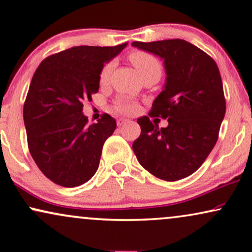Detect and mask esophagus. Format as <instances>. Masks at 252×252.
I'll return each instance as SVG.
<instances>
[{
	"instance_id": "esophagus-1",
	"label": "esophagus",
	"mask_w": 252,
	"mask_h": 252,
	"mask_svg": "<svg viewBox=\"0 0 252 252\" xmlns=\"http://www.w3.org/2000/svg\"><path fill=\"white\" fill-rule=\"evenodd\" d=\"M127 122H129V120L123 119V118H120V119L118 120V126H123V125H126V123H127Z\"/></svg>"
}]
</instances>
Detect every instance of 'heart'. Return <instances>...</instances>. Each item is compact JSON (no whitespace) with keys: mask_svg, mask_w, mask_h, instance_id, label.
<instances>
[{"mask_svg":"<svg viewBox=\"0 0 252 252\" xmlns=\"http://www.w3.org/2000/svg\"><path fill=\"white\" fill-rule=\"evenodd\" d=\"M130 62L133 63V66L137 68L139 74L145 76L147 74L156 73L160 75L161 73V66L159 62L156 59L153 55L143 53V51H134V53L129 56ZM113 69V63H107L106 65L103 67L101 73H99V83L106 84L109 82L110 75ZM117 109L121 113L125 114H132L138 110L137 103L126 98H121L117 102Z\"/></svg>","mask_w":252,"mask_h":252,"instance_id":"obj_1","label":"heart"}]
</instances>
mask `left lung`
Masks as SVG:
<instances>
[{"instance_id": "1", "label": "left lung", "mask_w": 252, "mask_h": 252, "mask_svg": "<svg viewBox=\"0 0 252 252\" xmlns=\"http://www.w3.org/2000/svg\"><path fill=\"white\" fill-rule=\"evenodd\" d=\"M131 46L163 62L166 81L150 114L167 119L159 129L148 117L137 120L141 133L132 149L154 176L175 182L196 171L218 140L225 114L221 75L212 58L182 39Z\"/></svg>"}]
</instances>
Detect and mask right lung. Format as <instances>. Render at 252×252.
I'll return each mask as SVG.
<instances>
[{
  "instance_id": "obj_1",
  "label": "right lung",
  "mask_w": 252,
  "mask_h": 252,
  "mask_svg": "<svg viewBox=\"0 0 252 252\" xmlns=\"http://www.w3.org/2000/svg\"><path fill=\"white\" fill-rule=\"evenodd\" d=\"M126 46L71 47L49 56L33 74L23 106L28 146L39 169L58 185L79 186L96 173L117 122L104 114L87 126L83 102L92 101L102 68Z\"/></svg>"
}]
</instances>
